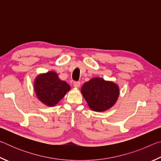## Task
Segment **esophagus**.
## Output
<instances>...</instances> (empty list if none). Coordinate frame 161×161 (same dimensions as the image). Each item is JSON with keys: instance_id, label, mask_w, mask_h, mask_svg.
I'll return each mask as SVG.
<instances>
[{"instance_id": "obj_1", "label": "esophagus", "mask_w": 161, "mask_h": 161, "mask_svg": "<svg viewBox=\"0 0 161 161\" xmlns=\"http://www.w3.org/2000/svg\"><path fill=\"white\" fill-rule=\"evenodd\" d=\"M73 85H74L75 88H79V87L80 86V81H75L74 84H73Z\"/></svg>"}]
</instances>
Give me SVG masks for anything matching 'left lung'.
I'll use <instances>...</instances> for the list:
<instances>
[{"label":"left lung","instance_id":"obj_1","mask_svg":"<svg viewBox=\"0 0 161 161\" xmlns=\"http://www.w3.org/2000/svg\"><path fill=\"white\" fill-rule=\"evenodd\" d=\"M81 93L92 110L102 112L115 104L120 91L119 85L114 81L94 77L83 84Z\"/></svg>","mask_w":161,"mask_h":161}]
</instances>
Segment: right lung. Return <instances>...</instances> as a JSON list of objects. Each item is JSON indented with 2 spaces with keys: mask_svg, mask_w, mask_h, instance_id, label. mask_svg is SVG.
I'll list each match as a JSON object with an SVG mask.
<instances>
[{
  "mask_svg": "<svg viewBox=\"0 0 161 161\" xmlns=\"http://www.w3.org/2000/svg\"><path fill=\"white\" fill-rule=\"evenodd\" d=\"M33 86L38 100L51 107L58 103L71 89L69 84L61 80L54 71L38 75L35 79Z\"/></svg>",
  "mask_w": 161,
  "mask_h": 161,
  "instance_id": "add662e5",
  "label": "right lung"
}]
</instances>
